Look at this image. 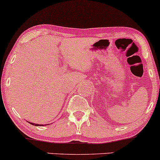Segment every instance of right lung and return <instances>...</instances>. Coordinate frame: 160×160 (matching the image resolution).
I'll list each match as a JSON object with an SVG mask.
<instances>
[{
  "label": "right lung",
  "mask_w": 160,
  "mask_h": 160,
  "mask_svg": "<svg viewBox=\"0 0 160 160\" xmlns=\"http://www.w3.org/2000/svg\"><path fill=\"white\" fill-rule=\"evenodd\" d=\"M30 124H31L32 125H35V126H38V125H40V124H34V123H30ZM44 125H45V124L41 125V126H44Z\"/></svg>",
  "instance_id": "right-lung-1"
}]
</instances>
